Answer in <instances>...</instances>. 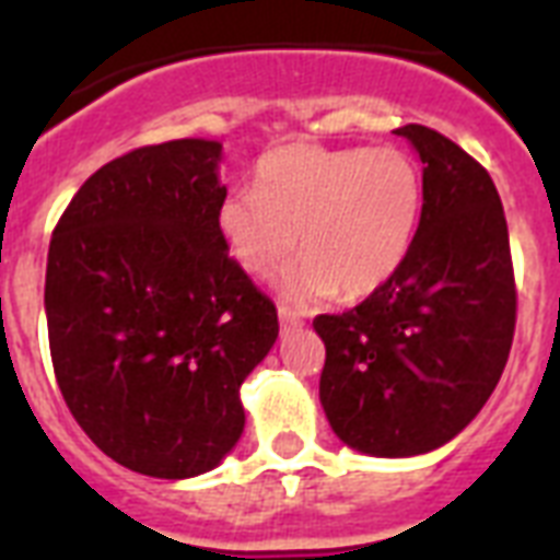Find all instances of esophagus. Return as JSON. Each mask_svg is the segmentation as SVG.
<instances>
[{"instance_id": "obj_1", "label": "esophagus", "mask_w": 560, "mask_h": 560, "mask_svg": "<svg viewBox=\"0 0 560 560\" xmlns=\"http://www.w3.org/2000/svg\"><path fill=\"white\" fill-rule=\"evenodd\" d=\"M279 319H281V331L288 334V331H299V328H302V319H299L296 314H293V311H290L288 305H279Z\"/></svg>"}]
</instances>
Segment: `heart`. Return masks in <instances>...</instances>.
<instances>
[{"mask_svg": "<svg viewBox=\"0 0 560 560\" xmlns=\"http://www.w3.org/2000/svg\"><path fill=\"white\" fill-rule=\"evenodd\" d=\"M421 174L398 148L284 144L258 162V188L232 191L220 235L249 276L302 249L284 293L296 302L360 299L398 272L421 218Z\"/></svg>", "mask_w": 560, "mask_h": 560, "instance_id": "1", "label": "heart"}]
</instances>
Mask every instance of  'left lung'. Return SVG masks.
Wrapping results in <instances>:
<instances>
[{
    "label": "left lung",
    "mask_w": 560,
    "mask_h": 560,
    "mask_svg": "<svg viewBox=\"0 0 560 560\" xmlns=\"http://www.w3.org/2000/svg\"><path fill=\"white\" fill-rule=\"evenodd\" d=\"M424 162V202L398 272L346 314L314 319L319 400L334 433L369 456H418L477 418L517 323L509 226L494 179L447 136L395 130Z\"/></svg>",
    "instance_id": "1"
}]
</instances>
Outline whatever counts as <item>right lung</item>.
Segmentation results:
<instances>
[{
	"label": "right lung",
	"instance_id": "obj_1",
	"mask_svg": "<svg viewBox=\"0 0 560 560\" xmlns=\"http://www.w3.org/2000/svg\"><path fill=\"white\" fill-rule=\"evenodd\" d=\"M220 151L174 139L107 162L48 246L57 386L83 433L144 477L218 468L244 433L241 383L279 337L220 235Z\"/></svg>",
	"mask_w": 560,
	"mask_h": 560
}]
</instances>
